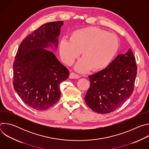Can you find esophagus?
I'll list each match as a JSON object with an SVG mask.
<instances>
[{"mask_svg":"<svg viewBox=\"0 0 149 149\" xmlns=\"http://www.w3.org/2000/svg\"><path fill=\"white\" fill-rule=\"evenodd\" d=\"M69 78L70 79H78L79 78V75L74 73V72H71L70 74V76H69Z\"/></svg>","mask_w":149,"mask_h":149,"instance_id":"34e87169","label":"esophagus"}]
</instances>
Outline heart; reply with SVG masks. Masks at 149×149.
Here are the masks:
<instances>
[{
	"instance_id": "1",
	"label": "heart",
	"mask_w": 149,
	"mask_h": 149,
	"mask_svg": "<svg viewBox=\"0 0 149 149\" xmlns=\"http://www.w3.org/2000/svg\"><path fill=\"white\" fill-rule=\"evenodd\" d=\"M119 48V40L112 33L96 27H87L72 32L69 40H60L58 49L60 57L65 64L71 65L79 56H82L74 67L78 72L84 73L107 67L116 56Z\"/></svg>"
}]
</instances>
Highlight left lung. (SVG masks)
<instances>
[{
  "instance_id": "left-lung-1",
  "label": "left lung",
  "mask_w": 149,
  "mask_h": 149,
  "mask_svg": "<svg viewBox=\"0 0 149 149\" xmlns=\"http://www.w3.org/2000/svg\"><path fill=\"white\" fill-rule=\"evenodd\" d=\"M136 75L135 58L130 48L118 55L105 68L89 76L90 87L85 101L97 113L114 111L132 95Z\"/></svg>"
}]
</instances>
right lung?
Returning <instances> with one entry per match:
<instances>
[{
	"label": "right lung",
	"mask_w": 149,
	"mask_h": 149,
	"mask_svg": "<svg viewBox=\"0 0 149 149\" xmlns=\"http://www.w3.org/2000/svg\"><path fill=\"white\" fill-rule=\"evenodd\" d=\"M63 21L42 25L21 42L13 63V87L32 109L46 110L59 99V84L70 75L53 52ZM51 51L50 52V51Z\"/></svg>",
	"instance_id": "obj_1"
}]
</instances>
